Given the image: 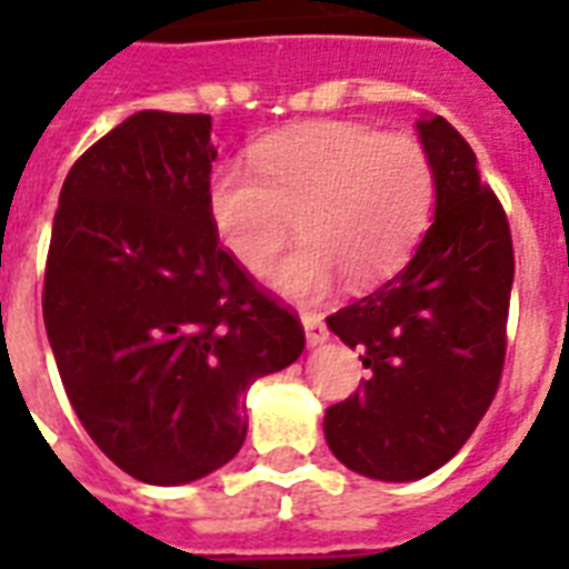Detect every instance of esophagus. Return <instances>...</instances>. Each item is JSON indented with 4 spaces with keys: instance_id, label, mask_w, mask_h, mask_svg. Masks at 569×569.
I'll use <instances>...</instances> for the list:
<instances>
[{
    "instance_id": "esophagus-1",
    "label": "esophagus",
    "mask_w": 569,
    "mask_h": 569,
    "mask_svg": "<svg viewBox=\"0 0 569 569\" xmlns=\"http://www.w3.org/2000/svg\"><path fill=\"white\" fill-rule=\"evenodd\" d=\"M303 330H307V346H321L328 339V325L319 312H301Z\"/></svg>"
}]
</instances>
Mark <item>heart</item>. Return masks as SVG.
<instances>
[{
    "label": "heart",
    "mask_w": 569,
    "mask_h": 569,
    "mask_svg": "<svg viewBox=\"0 0 569 569\" xmlns=\"http://www.w3.org/2000/svg\"><path fill=\"white\" fill-rule=\"evenodd\" d=\"M437 200L428 147L407 132L351 120H310L259 138L250 168L218 162L206 214L221 248L266 274L295 232L303 244L274 271L292 298H321L339 274L357 289L383 283L413 257Z\"/></svg>",
    "instance_id": "obj_1"
}]
</instances>
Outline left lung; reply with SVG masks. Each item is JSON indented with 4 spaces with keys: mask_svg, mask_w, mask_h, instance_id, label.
Instances as JSON below:
<instances>
[{
    "mask_svg": "<svg viewBox=\"0 0 569 569\" xmlns=\"http://www.w3.org/2000/svg\"><path fill=\"white\" fill-rule=\"evenodd\" d=\"M437 168V212L413 259L328 316L369 378L328 407L325 437L348 469L413 481L472 437L502 380L513 241L472 147L446 118L419 120Z\"/></svg>",
    "mask_w": 569,
    "mask_h": 569,
    "instance_id": "1",
    "label": "left lung"
}]
</instances>
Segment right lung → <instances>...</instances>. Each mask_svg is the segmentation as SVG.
Masks as SVG:
<instances>
[{
	"label": "right lung",
	"instance_id": "right-lung-1",
	"mask_svg": "<svg viewBox=\"0 0 569 569\" xmlns=\"http://www.w3.org/2000/svg\"><path fill=\"white\" fill-rule=\"evenodd\" d=\"M209 114L138 111L58 197L43 321L79 422L147 485L209 476L248 433L244 392L303 351L301 319L221 248L206 214Z\"/></svg>",
	"mask_w": 569,
	"mask_h": 569
}]
</instances>
